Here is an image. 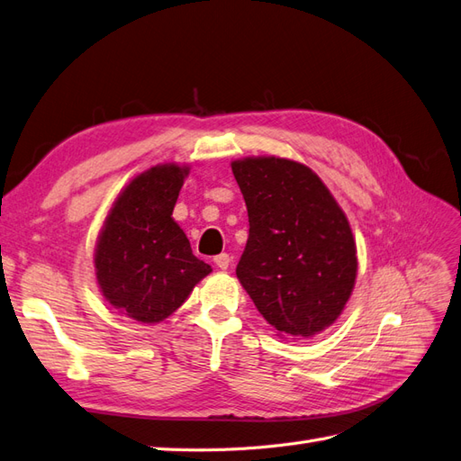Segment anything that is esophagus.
<instances>
[{
  "label": "esophagus",
  "mask_w": 461,
  "mask_h": 461,
  "mask_svg": "<svg viewBox=\"0 0 461 461\" xmlns=\"http://www.w3.org/2000/svg\"><path fill=\"white\" fill-rule=\"evenodd\" d=\"M214 262H216V267H218L220 270H228V267L231 265V257H230L228 253H221V255H218V257L214 258Z\"/></svg>",
  "instance_id": "obj_1"
}]
</instances>
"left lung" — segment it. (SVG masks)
I'll return each mask as SVG.
<instances>
[{"mask_svg":"<svg viewBox=\"0 0 461 461\" xmlns=\"http://www.w3.org/2000/svg\"><path fill=\"white\" fill-rule=\"evenodd\" d=\"M249 212L238 280L280 338H311L344 312L357 247L344 210L305 164L278 156L231 162Z\"/></svg>","mask_w":461,"mask_h":461,"instance_id":"8db88e82","label":"left lung"}]
</instances>
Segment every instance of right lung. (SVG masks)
Instances as JSON below:
<instances>
[{"label": "right lung", "mask_w": 461, "mask_h": 461, "mask_svg": "<svg viewBox=\"0 0 461 461\" xmlns=\"http://www.w3.org/2000/svg\"><path fill=\"white\" fill-rule=\"evenodd\" d=\"M189 164H158L117 194L95 249V272L108 303L142 324L174 314L212 272L196 258L172 218Z\"/></svg>", "instance_id": "obj_1"}]
</instances>
